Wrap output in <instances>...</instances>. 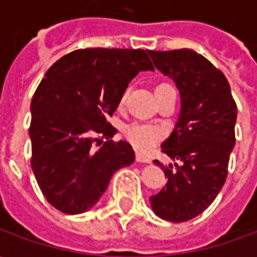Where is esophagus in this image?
Wrapping results in <instances>:
<instances>
[{
	"instance_id": "obj_1",
	"label": "esophagus",
	"mask_w": 257,
	"mask_h": 257,
	"mask_svg": "<svg viewBox=\"0 0 257 257\" xmlns=\"http://www.w3.org/2000/svg\"><path fill=\"white\" fill-rule=\"evenodd\" d=\"M136 161L138 162H150V157L146 156L145 153H142V151H136Z\"/></svg>"
}]
</instances>
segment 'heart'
Instances as JSON below:
<instances>
[{
    "label": "heart",
    "mask_w": 257,
    "mask_h": 257,
    "mask_svg": "<svg viewBox=\"0 0 257 257\" xmlns=\"http://www.w3.org/2000/svg\"><path fill=\"white\" fill-rule=\"evenodd\" d=\"M126 97H128V92H123L121 96V103H125ZM161 129L150 123H132L125 129L126 139L139 149H150L161 136Z\"/></svg>",
    "instance_id": "1"
}]
</instances>
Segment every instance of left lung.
I'll list each match as a JSON object with an SVG mask.
<instances>
[{
	"mask_svg": "<svg viewBox=\"0 0 257 257\" xmlns=\"http://www.w3.org/2000/svg\"><path fill=\"white\" fill-rule=\"evenodd\" d=\"M149 55L175 81L182 100L176 126L161 145L162 153L182 164L165 167L154 161L168 182L150 197V204L161 219L180 223L202 213L226 182L235 145L237 104L224 74L193 49L149 51Z\"/></svg>",
	"mask_w": 257,
	"mask_h": 257,
	"instance_id": "obj_1",
	"label": "left lung"
}]
</instances>
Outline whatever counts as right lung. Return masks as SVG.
I'll return each mask as SVG.
<instances>
[{"instance_id": "obj_1", "label": "right lung", "mask_w": 257, "mask_h": 257, "mask_svg": "<svg viewBox=\"0 0 257 257\" xmlns=\"http://www.w3.org/2000/svg\"><path fill=\"white\" fill-rule=\"evenodd\" d=\"M154 70L143 49L86 48L53 63L31 100V168L44 197L67 215L90 209L119 168L135 161L107 121L139 71ZM106 138L99 151L94 143Z\"/></svg>"}]
</instances>
